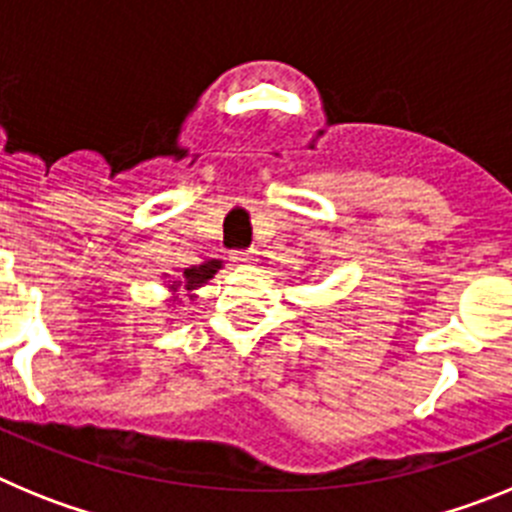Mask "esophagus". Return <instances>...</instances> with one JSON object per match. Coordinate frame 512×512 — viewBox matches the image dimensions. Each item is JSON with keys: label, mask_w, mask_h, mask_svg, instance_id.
I'll use <instances>...</instances> for the list:
<instances>
[{"label": "esophagus", "mask_w": 512, "mask_h": 512, "mask_svg": "<svg viewBox=\"0 0 512 512\" xmlns=\"http://www.w3.org/2000/svg\"><path fill=\"white\" fill-rule=\"evenodd\" d=\"M230 259H233L235 264L251 266L253 261L259 259V253H256V251H233V253H230Z\"/></svg>", "instance_id": "1"}]
</instances>
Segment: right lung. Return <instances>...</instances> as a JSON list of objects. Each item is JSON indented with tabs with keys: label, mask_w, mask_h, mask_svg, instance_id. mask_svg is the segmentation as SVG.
<instances>
[{
	"label": "right lung",
	"mask_w": 512,
	"mask_h": 512,
	"mask_svg": "<svg viewBox=\"0 0 512 512\" xmlns=\"http://www.w3.org/2000/svg\"><path fill=\"white\" fill-rule=\"evenodd\" d=\"M220 269H223V261L210 259L200 266H189V269H184L179 277H171L169 279V292H171L169 302H174V305H182L184 300L194 302L197 300V289L205 287V284L210 282V279L215 277ZM164 277H169V274H164Z\"/></svg>",
	"instance_id": "right-lung-1"
}]
</instances>
